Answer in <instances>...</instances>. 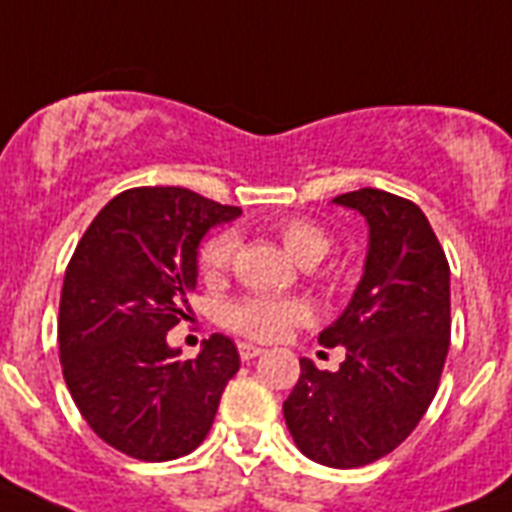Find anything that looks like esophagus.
Masks as SVG:
<instances>
[{"instance_id":"1","label":"esophagus","mask_w":512,"mask_h":512,"mask_svg":"<svg viewBox=\"0 0 512 512\" xmlns=\"http://www.w3.org/2000/svg\"><path fill=\"white\" fill-rule=\"evenodd\" d=\"M239 356H241V361H252V358L263 356V348L249 345V342H239Z\"/></svg>"}]
</instances>
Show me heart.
Here are the masks:
<instances>
[{"mask_svg":"<svg viewBox=\"0 0 512 512\" xmlns=\"http://www.w3.org/2000/svg\"><path fill=\"white\" fill-rule=\"evenodd\" d=\"M276 236L284 249L295 257L300 265H316L327 257L332 247V236L327 228H321L305 217H287L276 223ZM236 255V236L228 231L212 233L201 241L199 247V271L207 281H217L233 263ZM308 308L300 300H273V297H244L225 308V327L239 332L252 340H279L292 327L308 321Z\"/></svg>","mask_w":512,"mask_h":512,"instance_id":"heart-1","label":"heart"}]
</instances>
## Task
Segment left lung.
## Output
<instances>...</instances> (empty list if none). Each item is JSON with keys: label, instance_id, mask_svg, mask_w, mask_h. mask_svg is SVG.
<instances>
[{"label": "left lung", "instance_id": "obj_1", "mask_svg": "<svg viewBox=\"0 0 512 512\" xmlns=\"http://www.w3.org/2000/svg\"><path fill=\"white\" fill-rule=\"evenodd\" d=\"M335 204L369 225L364 276L321 345L345 348L337 372L300 358V380L284 401L297 449L329 468H361L404 441L436 396L452 305L449 263L428 217L396 193L361 188Z\"/></svg>", "mask_w": 512, "mask_h": 512}]
</instances>
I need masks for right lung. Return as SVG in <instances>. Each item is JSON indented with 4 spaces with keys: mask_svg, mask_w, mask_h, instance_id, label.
Wrapping results in <instances>:
<instances>
[{
    "mask_svg": "<svg viewBox=\"0 0 512 512\" xmlns=\"http://www.w3.org/2000/svg\"><path fill=\"white\" fill-rule=\"evenodd\" d=\"M239 215L188 188H130L76 244L60 292L63 377L87 425L135 460L191 454L239 372V350L225 335L204 340L188 361L167 345L191 311L204 233Z\"/></svg>",
    "mask_w": 512,
    "mask_h": 512,
    "instance_id": "obj_1",
    "label": "right lung"
}]
</instances>
